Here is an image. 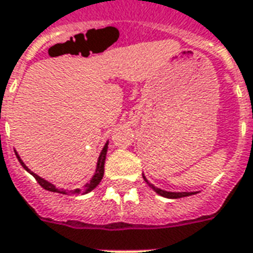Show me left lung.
<instances>
[{"label": "left lung", "mask_w": 253, "mask_h": 253, "mask_svg": "<svg viewBox=\"0 0 253 253\" xmlns=\"http://www.w3.org/2000/svg\"><path fill=\"white\" fill-rule=\"evenodd\" d=\"M143 179H145L146 182H147V185L150 186L153 190H154L155 193H158L160 196H162V197H166V198H181V197H188V196H192V194H196L197 192H166V190H162V189L160 188H155L154 185L150 184L147 179H146V177L143 175Z\"/></svg>", "instance_id": "left-lung-1"}]
</instances>
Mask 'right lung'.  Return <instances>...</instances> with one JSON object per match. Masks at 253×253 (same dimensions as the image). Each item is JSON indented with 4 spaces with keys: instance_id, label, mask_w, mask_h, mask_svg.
<instances>
[{
    "instance_id": "add662e5",
    "label": "right lung",
    "mask_w": 253,
    "mask_h": 253,
    "mask_svg": "<svg viewBox=\"0 0 253 253\" xmlns=\"http://www.w3.org/2000/svg\"><path fill=\"white\" fill-rule=\"evenodd\" d=\"M107 147H108V142L104 145V147H103L102 153H100V155H99V160H98V165H96V171H95V174H93V177L91 178V181H89L88 184L84 185V188H80V189H75V190H60V189H57L55 186V185H52L50 182H48V181H45L44 178H41V177H39L37 174H35L33 171H31V170L28 169L27 165L22 162V160L20 158V155L17 154V160L20 161V164L22 165V168L27 170V171H29V173L36 178V181L39 182V185H40L41 188H44L45 190H49V192H55V193H63V194H69V196H79V194H85L88 193V192H91V190H93V189L96 188L99 185V182L102 181L103 178V174H104V161H106V154H107Z\"/></svg>"
}]
</instances>
